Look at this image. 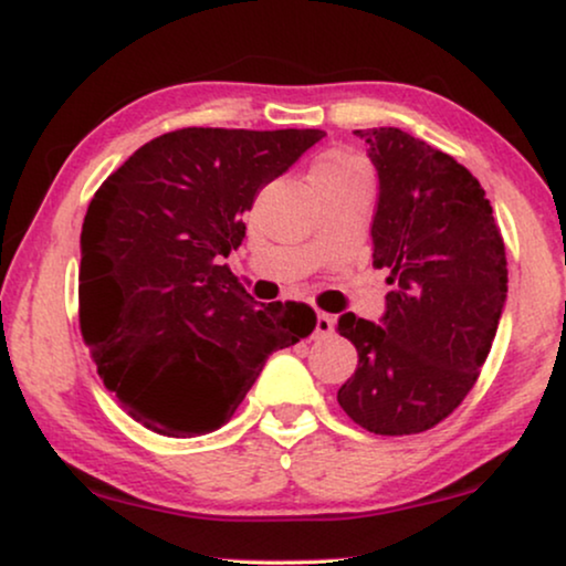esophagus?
<instances>
[{
  "label": "esophagus",
  "instance_id": "34e87169",
  "mask_svg": "<svg viewBox=\"0 0 566 566\" xmlns=\"http://www.w3.org/2000/svg\"><path fill=\"white\" fill-rule=\"evenodd\" d=\"M335 332V319L332 314L316 312V327H314V337H329Z\"/></svg>",
  "mask_w": 566,
  "mask_h": 566
}]
</instances>
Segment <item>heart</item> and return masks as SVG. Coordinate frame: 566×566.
<instances>
[{"instance_id": "heart-1", "label": "heart", "mask_w": 566, "mask_h": 566, "mask_svg": "<svg viewBox=\"0 0 566 566\" xmlns=\"http://www.w3.org/2000/svg\"><path fill=\"white\" fill-rule=\"evenodd\" d=\"M337 177H368V175H366V167H363L358 159L345 157V154H329V157L316 161L312 172H308L312 185L337 180Z\"/></svg>"}]
</instances>
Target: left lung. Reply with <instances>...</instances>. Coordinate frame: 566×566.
<instances>
[{"label": "left lung", "mask_w": 566, "mask_h": 566, "mask_svg": "<svg viewBox=\"0 0 566 566\" xmlns=\"http://www.w3.org/2000/svg\"><path fill=\"white\" fill-rule=\"evenodd\" d=\"M355 134L378 172L374 268L391 291L378 324L339 316L358 368L337 401L376 436H415L476 384L507 298L505 242L482 185L451 154L401 128Z\"/></svg>", "instance_id": "8db88e82"}]
</instances>
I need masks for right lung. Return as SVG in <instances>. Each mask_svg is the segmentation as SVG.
<instances>
[{
  "label": "right lung",
  "mask_w": 566,
  "mask_h": 566,
  "mask_svg": "<svg viewBox=\"0 0 566 566\" xmlns=\"http://www.w3.org/2000/svg\"><path fill=\"white\" fill-rule=\"evenodd\" d=\"M319 128H180L136 149L82 223L80 327L103 384L161 436L219 430L268 355L312 335L296 301L258 304L221 258L258 192Z\"/></svg>",
  "instance_id": "right-lung-1"
}]
</instances>
